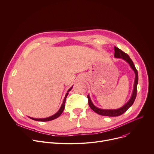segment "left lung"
Wrapping results in <instances>:
<instances>
[{
	"mask_svg": "<svg viewBox=\"0 0 154 154\" xmlns=\"http://www.w3.org/2000/svg\"><path fill=\"white\" fill-rule=\"evenodd\" d=\"M115 49V54L114 57L116 58H122L125 61H127L128 64L130 65V68L132 69V70L134 71L135 74V82H134V90L132 92V94H131V96L129 100L122 107L118 108V109H102L99 108L97 106H96L92 102L91 98L90 97V95L88 94L87 96L88 99V104L90 108L93 109V110L96 112V113L102 115V116H118L121 115H122L124 112H125L127 109L132 105L134 103L136 97H137V85L138 82V71L135 66V65L131 60L129 56L122 51L121 49L116 47H114Z\"/></svg>",
	"mask_w": 154,
	"mask_h": 154,
	"instance_id": "1",
	"label": "left lung"
}]
</instances>
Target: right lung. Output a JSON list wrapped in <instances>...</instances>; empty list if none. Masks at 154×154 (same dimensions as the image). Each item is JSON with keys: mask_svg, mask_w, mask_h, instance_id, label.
Segmentation results:
<instances>
[{"mask_svg": "<svg viewBox=\"0 0 154 154\" xmlns=\"http://www.w3.org/2000/svg\"><path fill=\"white\" fill-rule=\"evenodd\" d=\"M73 86H72L68 90V93L66 94L65 95V97L64 98V100L63 101V103L61 104V106L60 107V108L59 109V110L55 113L54 114V115L50 116V117H48V118H40V119H38V118H31V117H29V118L33 119V120H35V121H41V122H46V121H52V120H54L57 118H58L63 113L64 109V106H65V102H66V99L67 97V96L69 94V92L72 90Z\"/></svg>", "mask_w": 154, "mask_h": 154, "instance_id": "right-lung-1", "label": "right lung"}]
</instances>
